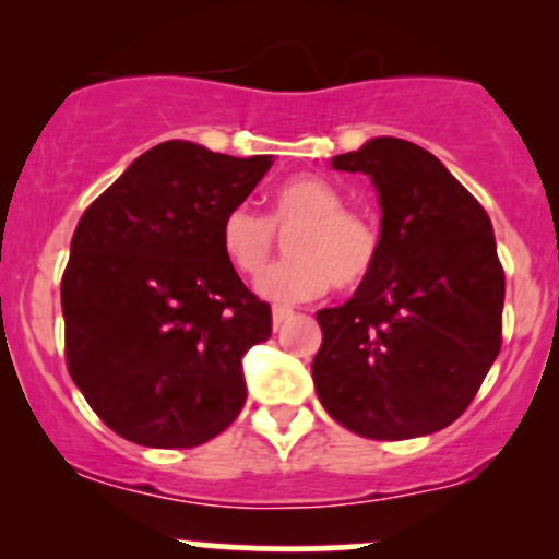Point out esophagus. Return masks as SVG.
Returning a JSON list of instances; mask_svg holds the SVG:
<instances>
[{
  "instance_id": "34e87169",
  "label": "esophagus",
  "mask_w": 559,
  "mask_h": 559,
  "mask_svg": "<svg viewBox=\"0 0 559 559\" xmlns=\"http://www.w3.org/2000/svg\"><path fill=\"white\" fill-rule=\"evenodd\" d=\"M292 316H295V311H292V308H286V306H275V308H273V324H275V326H281V324H284L286 319H292Z\"/></svg>"
}]
</instances>
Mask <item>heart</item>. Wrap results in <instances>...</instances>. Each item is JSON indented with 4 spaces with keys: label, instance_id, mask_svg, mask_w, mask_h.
Wrapping results in <instances>:
<instances>
[{
    "label": "heart",
    "instance_id": "1",
    "mask_svg": "<svg viewBox=\"0 0 559 559\" xmlns=\"http://www.w3.org/2000/svg\"><path fill=\"white\" fill-rule=\"evenodd\" d=\"M292 231L284 265L262 275L257 292L273 302L316 300L335 284L354 289L379 262V229L346 211L341 191L316 175L284 180L273 194L270 216L238 205L222 222V251L238 273L257 278L274 252V233Z\"/></svg>",
    "mask_w": 559,
    "mask_h": 559
}]
</instances>
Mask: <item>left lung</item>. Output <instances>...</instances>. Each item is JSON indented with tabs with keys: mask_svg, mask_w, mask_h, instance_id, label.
<instances>
[{
	"mask_svg": "<svg viewBox=\"0 0 559 559\" xmlns=\"http://www.w3.org/2000/svg\"><path fill=\"white\" fill-rule=\"evenodd\" d=\"M379 191V262L337 308H321L313 384L326 414L373 441L449 427L500 352L506 275L492 222L430 151L373 138L332 156Z\"/></svg>",
	"mask_w": 559,
	"mask_h": 559,
	"instance_id": "left-lung-1",
	"label": "left lung"
}]
</instances>
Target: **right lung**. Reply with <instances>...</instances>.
<instances>
[{
    "instance_id": "right-lung-1",
    "label": "right lung",
    "mask_w": 559,
    "mask_h": 559,
    "mask_svg": "<svg viewBox=\"0 0 559 559\" xmlns=\"http://www.w3.org/2000/svg\"><path fill=\"white\" fill-rule=\"evenodd\" d=\"M273 156L154 145L78 222L61 278L67 368L127 441L191 449L238 419L243 357L273 313L222 251V222Z\"/></svg>"
}]
</instances>
